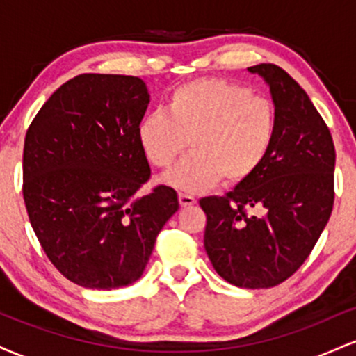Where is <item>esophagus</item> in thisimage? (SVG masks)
<instances>
[{"label": "esophagus", "mask_w": 356, "mask_h": 356, "mask_svg": "<svg viewBox=\"0 0 356 356\" xmlns=\"http://www.w3.org/2000/svg\"><path fill=\"white\" fill-rule=\"evenodd\" d=\"M179 204L182 207H189L192 204H195V199L189 194H184V192H179Z\"/></svg>", "instance_id": "obj_1"}]
</instances>
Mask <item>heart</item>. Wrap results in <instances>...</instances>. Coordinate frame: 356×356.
<instances>
[{"label": "heart", "instance_id": "obj_1", "mask_svg": "<svg viewBox=\"0 0 356 356\" xmlns=\"http://www.w3.org/2000/svg\"><path fill=\"white\" fill-rule=\"evenodd\" d=\"M276 136V110L248 87L219 79L192 80L170 92L167 112L138 122L137 140L149 164L167 169L191 145L192 154L165 175L169 186L202 192L236 186L263 165Z\"/></svg>", "mask_w": 356, "mask_h": 356}]
</instances>
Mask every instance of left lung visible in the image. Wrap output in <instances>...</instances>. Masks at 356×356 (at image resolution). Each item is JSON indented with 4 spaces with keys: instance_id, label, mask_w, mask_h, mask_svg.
I'll use <instances>...</instances> for the list:
<instances>
[{
    "instance_id": "1",
    "label": "left lung",
    "mask_w": 356,
    "mask_h": 356,
    "mask_svg": "<svg viewBox=\"0 0 356 356\" xmlns=\"http://www.w3.org/2000/svg\"><path fill=\"white\" fill-rule=\"evenodd\" d=\"M264 79L276 136L263 165L224 197L199 201L212 266L239 288H273L293 276L320 239L334 201V145L314 105L283 68H248Z\"/></svg>"
}]
</instances>
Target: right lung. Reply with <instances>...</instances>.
Segmentation results:
<instances>
[{
	"mask_svg": "<svg viewBox=\"0 0 356 356\" xmlns=\"http://www.w3.org/2000/svg\"><path fill=\"white\" fill-rule=\"evenodd\" d=\"M144 80L83 73L44 102L28 127L23 199L44 254L72 283L115 289L142 276L177 192L138 191L150 167L137 140Z\"/></svg>",
	"mask_w": 356,
	"mask_h": 356,
	"instance_id": "1",
	"label": "right lung"
}]
</instances>
